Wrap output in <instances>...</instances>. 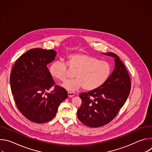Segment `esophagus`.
I'll return each mask as SVG.
<instances>
[{"label":"esophagus","instance_id":"34e87169","mask_svg":"<svg viewBox=\"0 0 152 152\" xmlns=\"http://www.w3.org/2000/svg\"><path fill=\"white\" fill-rule=\"evenodd\" d=\"M75 95V93H73V92H68V96H69V97H73Z\"/></svg>","mask_w":152,"mask_h":152}]
</instances>
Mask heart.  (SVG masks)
Masks as SVG:
<instances>
[{
	"label": "heart",
	"instance_id": "b5f03b06",
	"mask_svg": "<svg viewBox=\"0 0 152 152\" xmlns=\"http://www.w3.org/2000/svg\"><path fill=\"white\" fill-rule=\"evenodd\" d=\"M76 70L74 79L62 85L64 88L75 91L83 87L84 90L91 91L99 88L107 81L111 73L109 62L85 53L71 54L67 57V64L61 61L53 62L49 67L50 75L59 81L66 80L69 69Z\"/></svg>",
	"mask_w": 152,
	"mask_h": 152
}]
</instances>
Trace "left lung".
Instances as JSON below:
<instances>
[{
  "instance_id": "8db88e82",
  "label": "left lung",
  "mask_w": 152,
  "mask_h": 152,
  "mask_svg": "<svg viewBox=\"0 0 152 152\" xmlns=\"http://www.w3.org/2000/svg\"><path fill=\"white\" fill-rule=\"evenodd\" d=\"M104 54L115 58V69L111 75L99 88L79 95L82 104L77 110V118L91 127L111 121L124 105L131 88V78L119 57L113 52Z\"/></svg>"
}]
</instances>
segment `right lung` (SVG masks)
Masks as SVG:
<instances>
[{"mask_svg":"<svg viewBox=\"0 0 152 152\" xmlns=\"http://www.w3.org/2000/svg\"><path fill=\"white\" fill-rule=\"evenodd\" d=\"M53 50L35 48L21 55L10 75L12 94L20 112L29 120L44 123L55 116L60 103L68 97L62 87L55 85L47 65L55 59ZM51 93H48L52 86Z\"/></svg>","mask_w":152,"mask_h":152,"instance_id":"obj_1","label":"right lung"}]
</instances>
